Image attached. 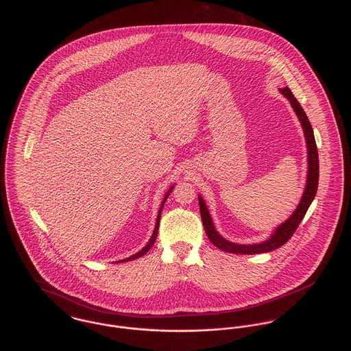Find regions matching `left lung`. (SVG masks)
<instances>
[{
    "instance_id": "left-lung-1",
    "label": "left lung",
    "mask_w": 351,
    "mask_h": 351,
    "mask_svg": "<svg viewBox=\"0 0 351 351\" xmlns=\"http://www.w3.org/2000/svg\"><path fill=\"white\" fill-rule=\"evenodd\" d=\"M280 93L287 97L292 106V108L295 110L302 126L303 131L306 135V142H307V150H308V174H307V185L303 193V197L300 199L299 206L296 208V210L292 213V216L288 219L287 221L282 223L275 233L271 236V239H268L267 241L261 243V244H254V245H239V244H233L228 240L223 239L215 229L212 219L209 216V212L206 209V205L204 202V199L201 197H198V204H199V212H201V219L202 223L206 232L208 239L221 251L229 252V254H239V255H255V254H264V252H269L274 251L282 245H285L288 240L291 239V236L295 233V230L298 229L299 223L303 220L307 209L310 208L317 191H318L319 181V158L318 149H317V142L314 138V131L311 128V123L304 112V110L302 108V106L299 104V101L296 100V97L292 95L291 90L288 87H285L283 90H280Z\"/></svg>"
}]
</instances>
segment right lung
<instances>
[{
  "label": "right lung",
  "mask_w": 351,
  "mask_h": 351,
  "mask_svg": "<svg viewBox=\"0 0 351 351\" xmlns=\"http://www.w3.org/2000/svg\"><path fill=\"white\" fill-rule=\"evenodd\" d=\"M173 189V188H171ZM171 189L166 193V195H165V198H163V201H162V205H160V213H158V219H157V223H156V229H154V233H153V236H152V239H150V241L147 243V245L142 250V251H139L136 255L131 256V257H128V258H125V260H121V263H123V261H130V260H134V258H138V257H141V256L145 255L146 252H149V250L153 247V244L156 243V239H157V234H158V226H160V212H162V208H163V205H165V201L167 199V197H169V194L171 193Z\"/></svg>",
  "instance_id": "add662e5"
}]
</instances>
